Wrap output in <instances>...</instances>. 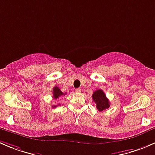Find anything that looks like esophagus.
<instances>
[{"instance_id": "obj_1", "label": "esophagus", "mask_w": 155, "mask_h": 155, "mask_svg": "<svg viewBox=\"0 0 155 155\" xmlns=\"http://www.w3.org/2000/svg\"><path fill=\"white\" fill-rule=\"evenodd\" d=\"M75 91L77 93L81 92V88H76V89H75Z\"/></svg>"}]
</instances>
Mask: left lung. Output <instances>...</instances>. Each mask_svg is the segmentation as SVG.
I'll use <instances>...</instances> for the list:
<instances>
[{
  "label": "left lung",
  "instance_id": "obj_1",
  "mask_svg": "<svg viewBox=\"0 0 155 155\" xmlns=\"http://www.w3.org/2000/svg\"><path fill=\"white\" fill-rule=\"evenodd\" d=\"M92 98L93 101L95 102L96 107L99 111H103L104 110L109 108L110 101L105 95L103 90L97 89L94 91L92 94Z\"/></svg>",
  "mask_w": 155,
  "mask_h": 155
}]
</instances>
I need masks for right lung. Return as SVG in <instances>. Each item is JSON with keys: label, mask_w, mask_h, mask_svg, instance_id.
Wrapping results in <instances>:
<instances>
[{"label": "right lung", "mask_w": 155, "mask_h": 155, "mask_svg": "<svg viewBox=\"0 0 155 155\" xmlns=\"http://www.w3.org/2000/svg\"><path fill=\"white\" fill-rule=\"evenodd\" d=\"M66 93H63L62 91H61V89H60L59 88H58V86H54L53 88V97L54 99H57L59 97H61V96L62 95H65ZM60 105V104H58ZM52 107H57L56 105H54V106H52Z\"/></svg>", "instance_id": "1"}]
</instances>
